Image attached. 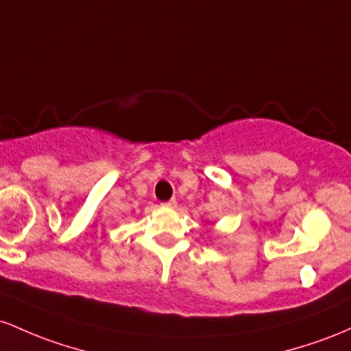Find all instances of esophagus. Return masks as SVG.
I'll return each instance as SVG.
<instances>
[{
    "instance_id": "34e87169",
    "label": "esophagus",
    "mask_w": 351,
    "mask_h": 351,
    "mask_svg": "<svg viewBox=\"0 0 351 351\" xmlns=\"http://www.w3.org/2000/svg\"><path fill=\"white\" fill-rule=\"evenodd\" d=\"M164 206H167V207H174V206H176V199H171V200H167V202H165Z\"/></svg>"
}]
</instances>
